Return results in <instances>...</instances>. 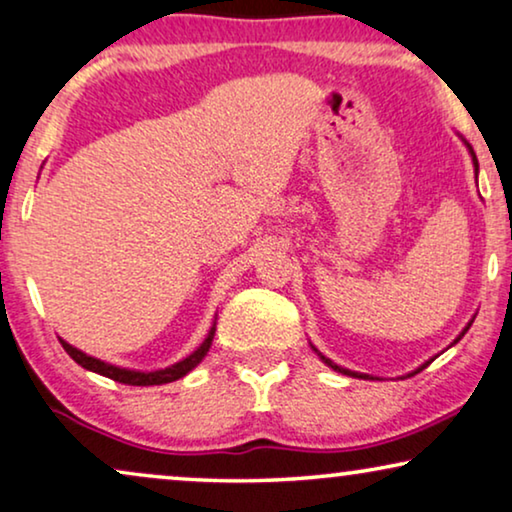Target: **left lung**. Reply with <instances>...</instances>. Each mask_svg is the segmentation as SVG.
<instances>
[{
    "mask_svg": "<svg viewBox=\"0 0 512 512\" xmlns=\"http://www.w3.org/2000/svg\"><path fill=\"white\" fill-rule=\"evenodd\" d=\"M470 149V154H473V163H475V175H478V159H475V152H473V147H468ZM468 327H470V323H468ZM468 327H466V330H463L461 332V335H459V339L463 337V335H466V332H468ZM459 339H456V342H459ZM318 356H320V360H323V363L325 365H330L332 367V370H337V372H342V374H349V377H358V379H367V374H358V372H349V370H344V367H339V365H335V363H332V360L330 358H325L323 356V353H318ZM428 365V363H426ZM424 365V367H426ZM424 367H421V370H424Z\"/></svg>",
    "mask_w": 512,
    "mask_h": 512,
    "instance_id": "left-lung-1",
    "label": "left lung"
}]
</instances>
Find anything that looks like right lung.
<instances>
[{"label":"right lung","instance_id":"right-lung-1","mask_svg":"<svg viewBox=\"0 0 512 512\" xmlns=\"http://www.w3.org/2000/svg\"><path fill=\"white\" fill-rule=\"evenodd\" d=\"M213 337H215V327L208 332L206 342H203L199 349L192 353V356L185 358V360H180V363L166 367V370H156V372L121 370V367L107 365V363H102V360H98V358L86 356V353H81L79 349H74V346L63 342V339H60V344H63V349L70 353L72 360H77V363L81 367H86V370L102 374V377H109V379L119 381V384H128V386H161V384H168V381H175V379L185 377L189 370H194V367L203 360V356H206V353H208L210 344H213Z\"/></svg>","mask_w":512,"mask_h":512}]
</instances>
